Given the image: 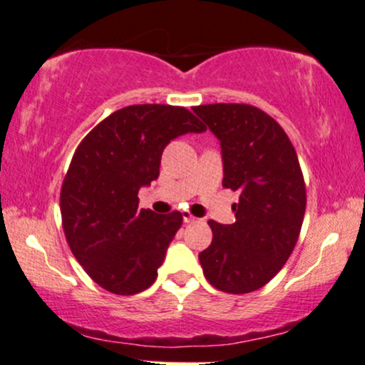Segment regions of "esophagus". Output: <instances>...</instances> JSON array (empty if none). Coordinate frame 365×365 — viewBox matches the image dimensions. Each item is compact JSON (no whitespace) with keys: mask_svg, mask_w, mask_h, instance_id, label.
<instances>
[{"mask_svg":"<svg viewBox=\"0 0 365 365\" xmlns=\"http://www.w3.org/2000/svg\"><path fill=\"white\" fill-rule=\"evenodd\" d=\"M195 221L197 217L192 216L190 212H183V222H185V225H190V222H195Z\"/></svg>","mask_w":365,"mask_h":365,"instance_id":"1","label":"esophagus"}]
</instances>
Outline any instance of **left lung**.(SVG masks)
Masks as SVG:
<instances>
[{
    "label": "left lung",
    "instance_id": "1",
    "mask_svg": "<svg viewBox=\"0 0 365 365\" xmlns=\"http://www.w3.org/2000/svg\"><path fill=\"white\" fill-rule=\"evenodd\" d=\"M216 135L222 187L240 192L236 221H209L212 243L199 253L205 279L219 291L247 294L277 275L299 238L306 187L296 149L277 122L245 103L194 107Z\"/></svg>",
    "mask_w": 365,
    "mask_h": 365
}]
</instances>
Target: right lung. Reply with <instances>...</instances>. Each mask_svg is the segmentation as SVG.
Here are the masks:
<instances>
[{
  "instance_id": "right-lung-1",
  "label": "right lung",
  "mask_w": 365,
  "mask_h": 365,
  "mask_svg": "<svg viewBox=\"0 0 365 365\" xmlns=\"http://www.w3.org/2000/svg\"><path fill=\"white\" fill-rule=\"evenodd\" d=\"M204 130L183 107L130 105L78 146L61 188L64 235L74 258L108 292L130 296L156 280L182 214L138 209V194L160 177L170 140Z\"/></svg>"
}]
</instances>
